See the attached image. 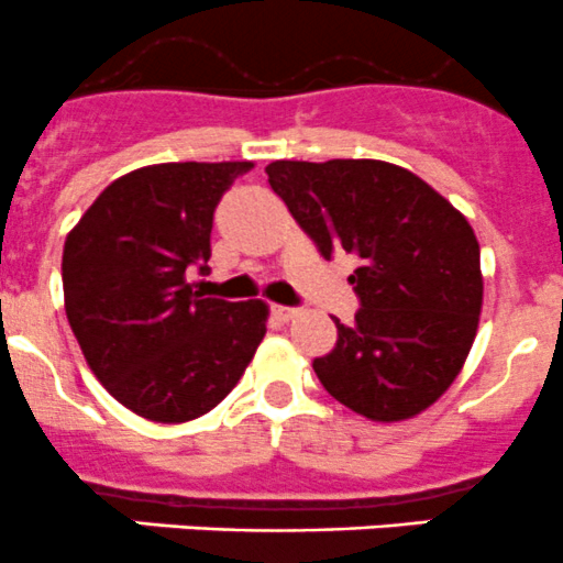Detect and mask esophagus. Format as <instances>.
Masks as SVG:
<instances>
[{"label": "esophagus", "instance_id": "esophagus-1", "mask_svg": "<svg viewBox=\"0 0 563 563\" xmlns=\"http://www.w3.org/2000/svg\"><path fill=\"white\" fill-rule=\"evenodd\" d=\"M271 314H274L276 320H279V322H289V320H292L295 314H298V311H295L292 306H282V303H274V306H271Z\"/></svg>", "mask_w": 563, "mask_h": 563}]
</instances>
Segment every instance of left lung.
Segmentation results:
<instances>
[{
  "mask_svg": "<svg viewBox=\"0 0 563 563\" xmlns=\"http://www.w3.org/2000/svg\"><path fill=\"white\" fill-rule=\"evenodd\" d=\"M268 183L325 260L347 252L361 309L314 358L322 388L372 421L430 408L471 353L482 311L478 241L449 199L372 158L274 161Z\"/></svg>",
  "mask_w": 563,
  "mask_h": 563,
  "instance_id": "8db88e82",
  "label": "left lung"
}]
</instances>
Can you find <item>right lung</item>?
<instances>
[{
  "instance_id": "add662e5",
  "label": "right lung",
  "mask_w": 563,
  "mask_h": 563,
  "mask_svg": "<svg viewBox=\"0 0 563 563\" xmlns=\"http://www.w3.org/2000/svg\"><path fill=\"white\" fill-rule=\"evenodd\" d=\"M252 161L155 164L117 177L70 230L65 311L106 391L136 416L183 424L213 410L265 336L263 300L205 298L216 205Z\"/></svg>"
}]
</instances>
